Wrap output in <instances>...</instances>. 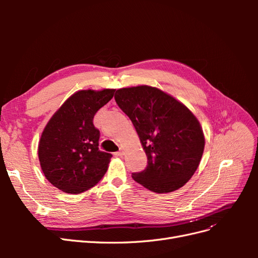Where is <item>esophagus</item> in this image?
<instances>
[{"label": "esophagus", "instance_id": "esophagus-1", "mask_svg": "<svg viewBox=\"0 0 258 258\" xmlns=\"http://www.w3.org/2000/svg\"><path fill=\"white\" fill-rule=\"evenodd\" d=\"M122 155H123V151L122 150H119L118 152L115 153V156H117V157H121Z\"/></svg>", "mask_w": 258, "mask_h": 258}]
</instances>
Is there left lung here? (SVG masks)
Segmentation results:
<instances>
[{"mask_svg":"<svg viewBox=\"0 0 258 258\" xmlns=\"http://www.w3.org/2000/svg\"><path fill=\"white\" fill-rule=\"evenodd\" d=\"M114 98L134 123L147 156L146 168L132 173V178L158 194L184 186L205 148L196 117L173 97L150 86L118 89Z\"/></svg>","mask_w":258,"mask_h":258,"instance_id":"obj_1","label":"left lung"}]
</instances>
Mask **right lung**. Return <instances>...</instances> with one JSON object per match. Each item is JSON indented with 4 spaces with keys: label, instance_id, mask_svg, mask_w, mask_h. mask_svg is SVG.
<instances>
[{
    "label": "right lung",
    "instance_id": "1",
    "mask_svg": "<svg viewBox=\"0 0 258 258\" xmlns=\"http://www.w3.org/2000/svg\"><path fill=\"white\" fill-rule=\"evenodd\" d=\"M115 89L75 92L46 124L38 159L46 178L62 191L81 194L98 184L112 154L99 150L100 131L93 117L114 96Z\"/></svg>",
    "mask_w": 258,
    "mask_h": 258
}]
</instances>
